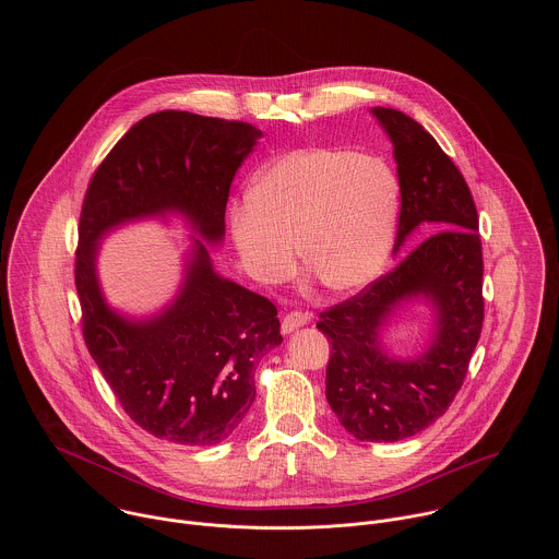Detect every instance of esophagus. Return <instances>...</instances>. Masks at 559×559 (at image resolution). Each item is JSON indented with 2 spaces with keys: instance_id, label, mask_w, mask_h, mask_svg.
Here are the masks:
<instances>
[{
  "instance_id": "34e87169",
  "label": "esophagus",
  "mask_w": 559,
  "mask_h": 559,
  "mask_svg": "<svg viewBox=\"0 0 559 559\" xmlns=\"http://www.w3.org/2000/svg\"><path fill=\"white\" fill-rule=\"evenodd\" d=\"M310 319H312V317H310L308 312H288V314H284V319H282V333H293L295 329L308 324Z\"/></svg>"
}]
</instances>
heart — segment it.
Returning a JSON list of instances; mask_svg holds the SVG:
<instances>
[{
    "mask_svg": "<svg viewBox=\"0 0 559 559\" xmlns=\"http://www.w3.org/2000/svg\"><path fill=\"white\" fill-rule=\"evenodd\" d=\"M400 211L396 171L348 148H297L253 178L230 211V235L245 269L264 284L304 266L333 293L374 282L392 253Z\"/></svg>",
    "mask_w": 559,
    "mask_h": 559,
    "instance_id": "1",
    "label": "heart"
}]
</instances>
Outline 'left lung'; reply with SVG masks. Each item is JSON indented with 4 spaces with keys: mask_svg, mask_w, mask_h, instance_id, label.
I'll return each mask as SVG.
<instances>
[{
    "mask_svg": "<svg viewBox=\"0 0 559 559\" xmlns=\"http://www.w3.org/2000/svg\"><path fill=\"white\" fill-rule=\"evenodd\" d=\"M399 163L400 219L394 251L413 230L430 237L355 297L320 312L331 340L326 402L359 441H400L439 419L459 394L481 322V240L472 191L437 140L413 118L374 107ZM424 298L436 312L429 348L415 360L384 353L380 333L402 300Z\"/></svg>",
    "mask_w": 559,
    "mask_h": 559,
    "instance_id": "left-lung-1",
    "label": "left lung"
}]
</instances>
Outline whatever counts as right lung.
<instances>
[{
	"label": "right lung",
	"mask_w": 559,
	"mask_h": 559,
	"mask_svg": "<svg viewBox=\"0 0 559 559\" xmlns=\"http://www.w3.org/2000/svg\"><path fill=\"white\" fill-rule=\"evenodd\" d=\"M260 138L239 120L151 114L96 167L83 198L75 286L85 346L124 413L169 443L215 445L239 428L255 366L282 344L277 308L222 277L194 240L177 299L151 320H127L99 293L97 245L116 225L165 212L222 242L233 178Z\"/></svg>",
	"instance_id": "1"
}]
</instances>
